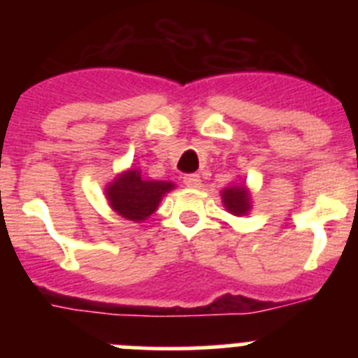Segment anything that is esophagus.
<instances>
[{
	"instance_id": "1",
	"label": "esophagus",
	"mask_w": 358,
	"mask_h": 358,
	"mask_svg": "<svg viewBox=\"0 0 358 358\" xmlns=\"http://www.w3.org/2000/svg\"><path fill=\"white\" fill-rule=\"evenodd\" d=\"M182 181H185V185L189 186V188H199V186L202 185L201 176H199V173H188V176H185Z\"/></svg>"
}]
</instances>
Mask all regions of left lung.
Segmentation results:
<instances>
[{
  "instance_id": "obj_1",
  "label": "left lung",
  "mask_w": 358,
  "mask_h": 358,
  "mask_svg": "<svg viewBox=\"0 0 358 358\" xmlns=\"http://www.w3.org/2000/svg\"><path fill=\"white\" fill-rule=\"evenodd\" d=\"M224 206L229 213L236 215V217H242V215H248L251 210V195H249V189L243 185L240 186H229V188L222 189Z\"/></svg>"
}]
</instances>
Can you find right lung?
<instances>
[{"mask_svg":"<svg viewBox=\"0 0 358 358\" xmlns=\"http://www.w3.org/2000/svg\"><path fill=\"white\" fill-rule=\"evenodd\" d=\"M173 188V182L150 181L141 176L140 170L131 169L107 185L106 197L120 217L132 222H143L157 210L164 194Z\"/></svg>","mask_w":358,"mask_h":358,"instance_id":"right-lung-1","label":"right lung"}]
</instances>
